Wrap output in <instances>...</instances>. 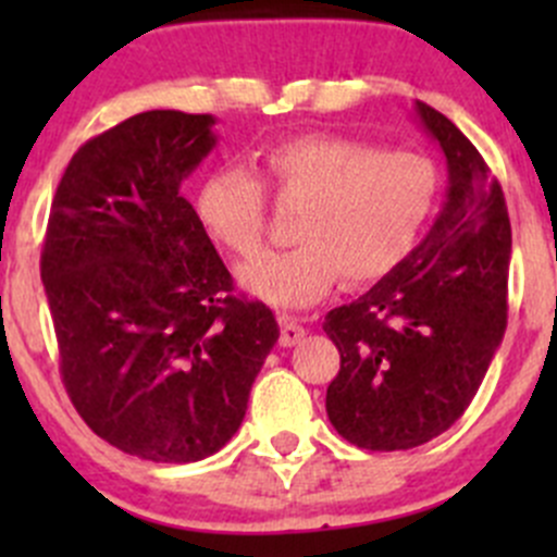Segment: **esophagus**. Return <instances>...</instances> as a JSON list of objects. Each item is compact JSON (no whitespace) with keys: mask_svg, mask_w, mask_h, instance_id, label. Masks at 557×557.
Instances as JSON below:
<instances>
[{"mask_svg":"<svg viewBox=\"0 0 557 557\" xmlns=\"http://www.w3.org/2000/svg\"><path fill=\"white\" fill-rule=\"evenodd\" d=\"M280 345L283 347H294L296 342L305 339V325L299 323L296 318H290V314H280Z\"/></svg>","mask_w":557,"mask_h":557,"instance_id":"1","label":"esophagus"}]
</instances>
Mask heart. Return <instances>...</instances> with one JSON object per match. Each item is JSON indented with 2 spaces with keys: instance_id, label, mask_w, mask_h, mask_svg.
<instances>
[{
  "instance_id": "obj_1",
  "label": "heart",
  "mask_w": 557,
  "mask_h": 557,
  "mask_svg": "<svg viewBox=\"0 0 557 557\" xmlns=\"http://www.w3.org/2000/svg\"><path fill=\"white\" fill-rule=\"evenodd\" d=\"M263 177L296 218L299 245L247 263V294L283 310L323 299L336 280L369 285L414 250L440 199V174L409 150H377L331 134L285 139L263 153ZM196 218L218 245L239 258L261 250L263 188L239 166H221L196 190Z\"/></svg>"
}]
</instances>
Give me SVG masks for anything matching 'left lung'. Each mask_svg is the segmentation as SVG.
I'll return each instance as SVG.
<instances>
[{"label":"left lung","instance_id":"8db88e82","mask_svg":"<svg viewBox=\"0 0 557 557\" xmlns=\"http://www.w3.org/2000/svg\"><path fill=\"white\" fill-rule=\"evenodd\" d=\"M414 115L447 159V199L423 243L352 305L325 314L342 358L331 425L363 450H409L447 431L507 329L512 226L480 150L434 107Z\"/></svg>","mask_w":557,"mask_h":557}]
</instances>
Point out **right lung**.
<instances>
[{"mask_svg": "<svg viewBox=\"0 0 557 557\" xmlns=\"http://www.w3.org/2000/svg\"><path fill=\"white\" fill-rule=\"evenodd\" d=\"M215 117L150 110L88 139L66 166L42 245L61 380L88 429L153 463L218 453L243 425L280 336L234 280L183 180Z\"/></svg>", "mask_w": 557, "mask_h": 557, "instance_id": "right-lung-1", "label": "right lung"}]
</instances>
